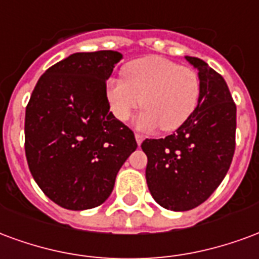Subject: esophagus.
Returning <instances> with one entry per match:
<instances>
[{"mask_svg": "<svg viewBox=\"0 0 259 259\" xmlns=\"http://www.w3.org/2000/svg\"><path fill=\"white\" fill-rule=\"evenodd\" d=\"M135 139H137L138 145H141V143L143 142V139H145V137H143V135H141V134H135Z\"/></svg>", "mask_w": 259, "mask_h": 259, "instance_id": "1", "label": "esophagus"}]
</instances>
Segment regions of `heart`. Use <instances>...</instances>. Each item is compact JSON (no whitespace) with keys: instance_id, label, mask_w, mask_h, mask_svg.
Masks as SVG:
<instances>
[{"instance_id":"obj_1","label":"heart","mask_w":259,"mask_h":259,"mask_svg":"<svg viewBox=\"0 0 259 259\" xmlns=\"http://www.w3.org/2000/svg\"><path fill=\"white\" fill-rule=\"evenodd\" d=\"M107 106L118 121H127L135 109L138 128L175 131L197 107L200 77L188 66L160 56H146L124 66L122 78H109L105 87Z\"/></svg>"}]
</instances>
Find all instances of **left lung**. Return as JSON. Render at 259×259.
<instances>
[{"label":"left lung","instance_id":"obj_1","mask_svg":"<svg viewBox=\"0 0 259 259\" xmlns=\"http://www.w3.org/2000/svg\"><path fill=\"white\" fill-rule=\"evenodd\" d=\"M185 59L199 70L197 107L172 135L142 143L149 190L171 211L204 203L225 178L236 146V105L224 77L204 60Z\"/></svg>","mask_w":259,"mask_h":259}]
</instances>
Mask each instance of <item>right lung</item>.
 I'll list each match as a JSON object with an SVG mask.
<instances>
[{"label": "right lung", "mask_w": 259, "mask_h": 259, "mask_svg": "<svg viewBox=\"0 0 259 259\" xmlns=\"http://www.w3.org/2000/svg\"><path fill=\"white\" fill-rule=\"evenodd\" d=\"M116 51L77 52L39 77L26 107L24 150L39 189L66 209L105 203L135 149L134 132L109 111L105 87Z\"/></svg>", "instance_id": "obj_1"}]
</instances>
